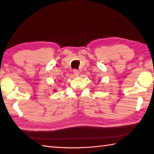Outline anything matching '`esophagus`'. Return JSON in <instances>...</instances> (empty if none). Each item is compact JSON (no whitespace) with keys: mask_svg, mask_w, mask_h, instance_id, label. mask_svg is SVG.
I'll use <instances>...</instances> for the list:
<instances>
[{"mask_svg":"<svg viewBox=\"0 0 154 154\" xmlns=\"http://www.w3.org/2000/svg\"><path fill=\"white\" fill-rule=\"evenodd\" d=\"M73 73L75 75V76H78L79 75V71H78L77 69H74L73 70Z\"/></svg>","mask_w":154,"mask_h":154,"instance_id":"esophagus-1","label":"esophagus"}]
</instances>
